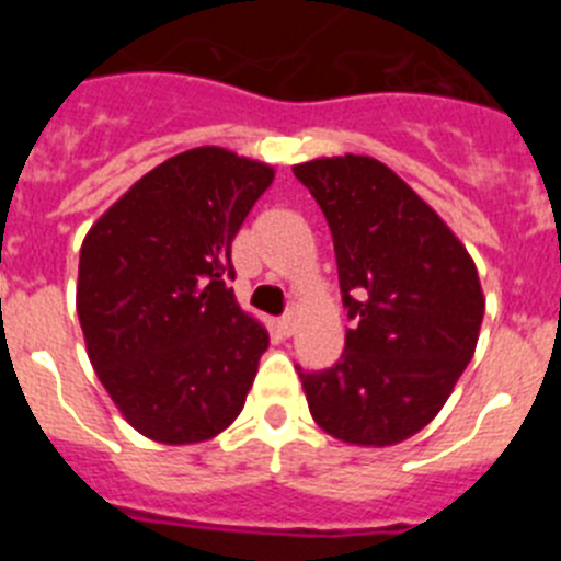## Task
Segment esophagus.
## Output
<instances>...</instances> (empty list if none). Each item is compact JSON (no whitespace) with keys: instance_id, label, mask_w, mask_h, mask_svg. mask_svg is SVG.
<instances>
[{"instance_id":"obj_1","label":"esophagus","mask_w":561,"mask_h":561,"mask_svg":"<svg viewBox=\"0 0 561 561\" xmlns=\"http://www.w3.org/2000/svg\"><path fill=\"white\" fill-rule=\"evenodd\" d=\"M295 329H297V314H284L280 320H277V331H280L284 336L295 334Z\"/></svg>"}]
</instances>
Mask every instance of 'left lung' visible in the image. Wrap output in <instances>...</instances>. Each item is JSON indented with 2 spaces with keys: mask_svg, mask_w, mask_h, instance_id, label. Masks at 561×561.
I'll list each match as a JSON object with an SVG mask.
<instances>
[{
  "mask_svg": "<svg viewBox=\"0 0 561 561\" xmlns=\"http://www.w3.org/2000/svg\"><path fill=\"white\" fill-rule=\"evenodd\" d=\"M331 227L354 329L334 368L304 374L317 427L354 447H393L438 415L478 345L485 297L458 236L374 157L291 168Z\"/></svg>",
  "mask_w": 561,
  "mask_h": 561,
  "instance_id": "left-lung-1",
  "label": "left lung"
}]
</instances>
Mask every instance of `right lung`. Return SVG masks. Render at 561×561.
<instances>
[{
    "instance_id": "right-lung-1",
    "label": "right lung",
    "mask_w": 561,
    "mask_h": 561,
    "mask_svg": "<svg viewBox=\"0 0 561 561\" xmlns=\"http://www.w3.org/2000/svg\"><path fill=\"white\" fill-rule=\"evenodd\" d=\"M275 168L219 146L182 151L92 225L78 320L123 419L160 444H199L244 408L270 334L227 286L230 247Z\"/></svg>"
}]
</instances>
